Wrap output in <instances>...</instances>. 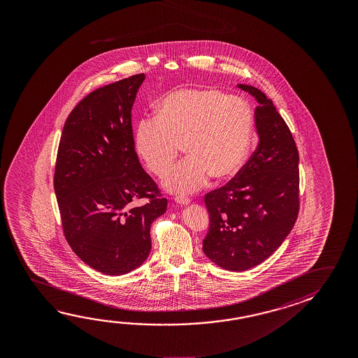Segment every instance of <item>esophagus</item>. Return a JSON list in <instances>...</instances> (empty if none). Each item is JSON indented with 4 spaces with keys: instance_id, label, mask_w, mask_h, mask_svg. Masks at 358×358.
Wrapping results in <instances>:
<instances>
[{
    "instance_id": "obj_1",
    "label": "esophagus",
    "mask_w": 358,
    "mask_h": 358,
    "mask_svg": "<svg viewBox=\"0 0 358 358\" xmlns=\"http://www.w3.org/2000/svg\"><path fill=\"white\" fill-rule=\"evenodd\" d=\"M175 201H176L177 203H180V205H188L191 202V199L187 197V196H176Z\"/></svg>"
}]
</instances>
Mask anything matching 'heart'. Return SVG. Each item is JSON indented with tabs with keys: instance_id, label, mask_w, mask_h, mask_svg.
Wrapping results in <instances>:
<instances>
[{
	"instance_id": "obj_1",
	"label": "heart",
	"mask_w": 358,
	"mask_h": 358,
	"mask_svg": "<svg viewBox=\"0 0 358 358\" xmlns=\"http://www.w3.org/2000/svg\"><path fill=\"white\" fill-rule=\"evenodd\" d=\"M253 113L241 97L216 88H185L166 94L159 113L140 120L136 146L147 169L162 176L182 151L188 156L164 176L171 192H194L213 177L238 172L250 151Z\"/></svg>"
}]
</instances>
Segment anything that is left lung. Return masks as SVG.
I'll list each match as a JSON object with an SVG mask.
<instances>
[{
    "label": "left lung",
    "instance_id": "left-lung-1",
    "mask_svg": "<svg viewBox=\"0 0 358 358\" xmlns=\"http://www.w3.org/2000/svg\"><path fill=\"white\" fill-rule=\"evenodd\" d=\"M259 105L258 146L236 176L205 196L210 229L203 252L224 270H250L270 257L299 212V150L273 102L253 86L238 85Z\"/></svg>",
    "mask_w": 358,
    "mask_h": 358
}]
</instances>
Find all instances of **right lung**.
Returning a JSON list of instances; mask_svg holds the SVG:
<instances>
[{"label":"right lung","mask_w":358,"mask_h":358,"mask_svg":"<svg viewBox=\"0 0 358 358\" xmlns=\"http://www.w3.org/2000/svg\"><path fill=\"white\" fill-rule=\"evenodd\" d=\"M145 78L134 75L87 94L66 120L53 186L72 251L94 270L124 275L151 251V224L167 208L135 151L132 106ZM138 199H147L137 206Z\"/></svg>","instance_id":"right-lung-1"}]
</instances>
